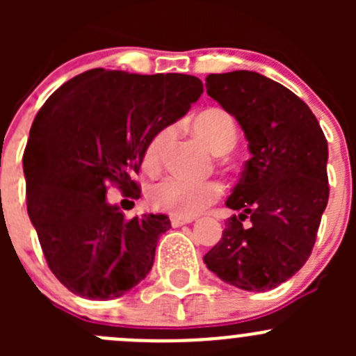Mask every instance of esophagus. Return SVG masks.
<instances>
[{
    "label": "esophagus",
    "instance_id": "esophagus-1",
    "mask_svg": "<svg viewBox=\"0 0 356 356\" xmlns=\"http://www.w3.org/2000/svg\"><path fill=\"white\" fill-rule=\"evenodd\" d=\"M193 218H181V217H170L172 227H181L184 224H191Z\"/></svg>",
    "mask_w": 356,
    "mask_h": 356
}]
</instances>
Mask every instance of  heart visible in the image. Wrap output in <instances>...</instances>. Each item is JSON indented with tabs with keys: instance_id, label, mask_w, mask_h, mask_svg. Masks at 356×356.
Masks as SVG:
<instances>
[{
	"instance_id": "obj_1",
	"label": "heart",
	"mask_w": 356,
	"mask_h": 356,
	"mask_svg": "<svg viewBox=\"0 0 356 356\" xmlns=\"http://www.w3.org/2000/svg\"><path fill=\"white\" fill-rule=\"evenodd\" d=\"M174 125L160 129L146 145L143 167L155 172L161 163L165 148L174 136ZM196 134L215 155H225L238 143V127L231 113L222 108H208L195 118ZM222 195L217 181H188L179 175H167L148 188V201L153 208L174 217H195L215 203Z\"/></svg>"
}]
</instances>
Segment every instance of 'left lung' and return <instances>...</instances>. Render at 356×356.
I'll return each instance as SVG.
<instances>
[{
  "mask_svg": "<svg viewBox=\"0 0 356 356\" xmlns=\"http://www.w3.org/2000/svg\"><path fill=\"white\" fill-rule=\"evenodd\" d=\"M204 86L239 122L251 158L225 201L239 215L227 218L203 260L234 288L274 289L314 250L329 200L327 139L307 103L265 75L210 74Z\"/></svg>",
  "mask_w": 356,
  "mask_h": 356,
  "instance_id": "obj_1",
  "label": "left lung"
}]
</instances>
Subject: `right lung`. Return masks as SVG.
<instances>
[{"instance_id":"add662e5","label":"right lung","mask_w":356,"mask_h":356,"mask_svg":"<svg viewBox=\"0 0 356 356\" xmlns=\"http://www.w3.org/2000/svg\"><path fill=\"white\" fill-rule=\"evenodd\" d=\"M203 92L195 75L92 68L60 86L32 122L24 152L27 211L55 277L88 300H113L152 270L170 220H131L106 201L110 186L141 196L134 175L160 129Z\"/></svg>"}]
</instances>
